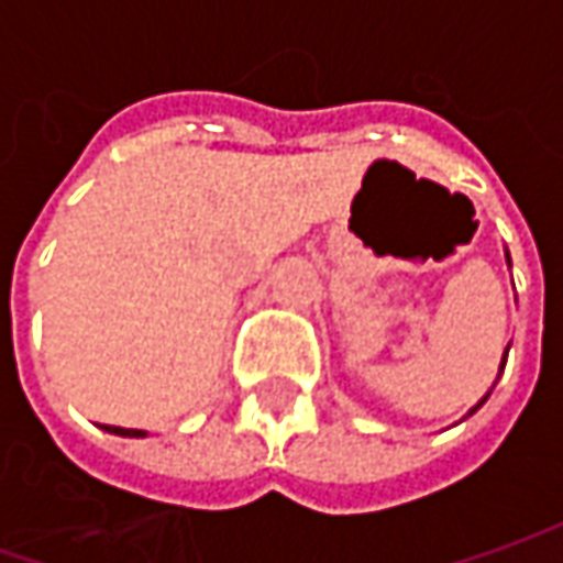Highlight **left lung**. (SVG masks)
<instances>
[{"label":"left lung","mask_w":563,"mask_h":563,"mask_svg":"<svg viewBox=\"0 0 563 563\" xmlns=\"http://www.w3.org/2000/svg\"><path fill=\"white\" fill-rule=\"evenodd\" d=\"M505 256H508V250H505ZM508 266H510V256H508ZM508 351H510V344H508V347H505V357H501V369H505V363H508ZM488 395H492V391H488ZM488 395H486V398H483V400H479V404H476V407H473V410H470L466 417H473V413H476V410H479V407L486 404Z\"/></svg>","instance_id":"obj_1"}]
</instances>
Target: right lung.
<instances>
[{
	"label": "right lung",
	"mask_w": 563,
	"mask_h": 563,
	"mask_svg": "<svg viewBox=\"0 0 563 563\" xmlns=\"http://www.w3.org/2000/svg\"><path fill=\"white\" fill-rule=\"evenodd\" d=\"M106 432H112V435H124V439H143V435H150L146 429H121V426H102Z\"/></svg>",
	"instance_id": "right-lung-1"
}]
</instances>
